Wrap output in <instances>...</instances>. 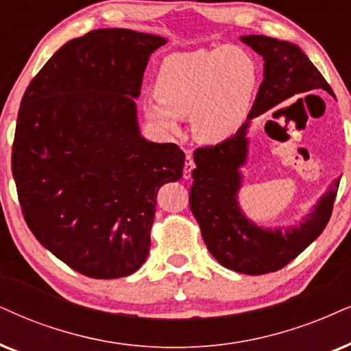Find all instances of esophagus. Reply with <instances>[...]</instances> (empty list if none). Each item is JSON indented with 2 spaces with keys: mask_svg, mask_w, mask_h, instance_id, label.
I'll return each mask as SVG.
<instances>
[{
  "mask_svg": "<svg viewBox=\"0 0 351 351\" xmlns=\"http://www.w3.org/2000/svg\"><path fill=\"white\" fill-rule=\"evenodd\" d=\"M194 162H193V157H191V154L188 152L186 155V162H184V168H183V178L184 180H189L191 175H193V170H194Z\"/></svg>",
  "mask_w": 351,
  "mask_h": 351,
  "instance_id": "1",
  "label": "esophagus"
}]
</instances>
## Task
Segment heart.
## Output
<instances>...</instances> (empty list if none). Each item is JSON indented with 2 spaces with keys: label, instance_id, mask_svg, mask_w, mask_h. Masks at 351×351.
Returning a JSON list of instances; mask_svg holds the SVG:
<instances>
[{
  "label": "heart",
  "instance_id": "obj_1",
  "mask_svg": "<svg viewBox=\"0 0 351 351\" xmlns=\"http://www.w3.org/2000/svg\"><path fill=\"white\" fill-rule=\"evenodd\" d=\"M257 88V64L238 47L168 56L155 77L157 100L144 104L149 121L167 134L191 117L193 134L204 144L232 137L246 121Z\"/></svg>",
  "mask_w": 351,
  "mask_h": 351
}]
</instances>
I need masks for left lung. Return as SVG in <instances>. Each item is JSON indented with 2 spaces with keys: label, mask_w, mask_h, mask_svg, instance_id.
Here are the masks:
<instances>
[{
  "label": "left lung",
  "mask_w": 351,
  "mask_h": 351,
  "mask_svg": "<svg viewBox=\"0 0 351 351\" xmlns=\"http://www.w3.org/2000/svg\"><path fill=\"white\" fill-rule=\"evenodd\" d=\"M243 43L264 60V81L247 119L230 139L194 152L189 207L201 227L207 250L230 270L263 275L285 267L324 232L330 220L340 180L330 186L317 206L298 227H257L246 219L238 204L243 175L239 168L247 158V130L259 117L290 97L309 90L332 88L298 45L265 35H243Z\"/></svg>",
  "instance_id": "obj_1"
}]
</instances>
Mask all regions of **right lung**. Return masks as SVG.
Returning <instances> with one entry per match:
<instances>
[{"instance_id":"right-lung-1","label":"right lung","mask_w":351,"mask_h":351,"mask_svg":"<svg viewBox=\"0 0 351 351\" xmlns=\"http://www.w3.org/2000/svg\"><path fill=\"white\" fill-rule=\"evenodd\" d=\"M167 38L99 29L64 43L30 81L12 144L22 215L58 259L90 278L134 274L150 250L157 193L184 152L141 136L136 101Z\"/></svg>"}]
</instances>
